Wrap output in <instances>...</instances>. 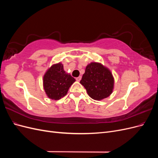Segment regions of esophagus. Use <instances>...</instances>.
I'll use <instances>...</instances> for the list:
<instances>
[{"instance_id": "34e87169", "label": "esophagus", "mask_w": 158, "mask_h": 158, "mask_svg": "<svg viewBox=\"0 0 158 158\" xmlns=\"http://www.w3.org/2000/svg\"><path fill=\"white\" fill-rule=\"evenodd\" d=\"M81 79H82V76H78V77H77L76 78V81H78V82H80V81L81 80Z\"/></svg>"}]
</instances>
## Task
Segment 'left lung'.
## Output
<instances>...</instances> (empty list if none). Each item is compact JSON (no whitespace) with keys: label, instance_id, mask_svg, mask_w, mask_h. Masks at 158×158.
Masks as SVG:
<instances>
[{"label":"left lung","instance_id":"left-lung-1","mask_svg":"<svg viewBox=\"0 0 158 158\" xmlns=\"http://www.w3.org/2000/svg\"><path fill=\"white\" fill-rule=\"evenodd\" d=\"M80 82L86 89L89 96L95 100L109 97L114 86V78L111 71L95 62L86 66Z\"/></svg>","mask_w":158,"mask_h":158}]
</instances>
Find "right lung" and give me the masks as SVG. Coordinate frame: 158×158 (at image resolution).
<instances>
[{"label":"right lung","mask_w":158,"mask_h":158,"mask_svg":"<svg viewBox=\"0 0 158 158\" xmlns=\"http://www.w3.org/2000/svg\"><path fill=\"white\" fill-rule=\"evenodd\" d=\"M76 81L71 75L66 73L63 65L58 63L52 65L44 76V88L49 98L60 99L68 92L70 85Z\"/></svg>","instance_id":"1"}]
</instances>
